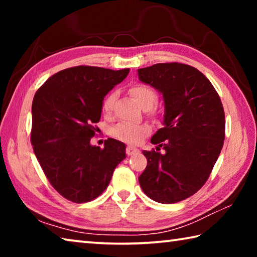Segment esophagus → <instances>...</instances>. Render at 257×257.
Returning a JSON list of instances; mask_svg holds the SVG:
<instances>
[{"label":"esophagus","mask_w":257,"mask_h":257,"mask_svg":"<svg viewBox=\"0 0 257 257\" xmlns=\"http://www.w3.org/2000/svg\"><path fill=\"white\" fill-rule=\"evenodd\" d=\"M138 152H139V150L134 146H128L127 149H125V153H127L128 155H134V154L138 153Z\"/></svg>","instance_id":"obj_1"}]
</instances>
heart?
<instances>
[{
	"mask_svg": "<svg viewBox=\"0 0 257 257\" xmlns=\"http://www.w3.org/2000/svg\"><path fill=\"white\" fill-rule=\"evenodd\" d=\"M129 93L134 97L139 106L144 110H151L158 101V95L155 90L146 85H135L129 89ZM116 94L112 92L103 99L102 108L105 113H110L114 105ZM150 134V128L145 124H134L128 122H120L111 129V135L120 142L128 144H138Z\"/></svg>",
	"mask_w": 257,
	"mask_h": 257,
	"instance_id": "1",
	"label": "heart"
}]
</instances>
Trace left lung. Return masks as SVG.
Here are the masks:
<instances>
[{
	"instance_id": "obj_1",
	"label": "left lung",
	"mask_w": 257,
	"mask_h": 257,
	"mask_svg": "<svg viewBox=\"0 0 257 257\" xmlns=\"http://www.w3.org/2000/svg\"><path fill=\"white\" fill-rule=\"evenodd\" d=\"M138 77L163 96V128L151 143L165 151H143L147 167L139 185L158 203L184 201L205 184L222 150V103L210 80L188 64L156 63L138 69Z\"/></svg>"
}]
</instances>
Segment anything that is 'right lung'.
<instances>
[{
  "mask_svg": "<svg viewBox=\"0 0 257 257\" xmlns=\"http://www.w3.org/2000/svg\"><path fill=\"white\" fill-rule=\"evenodd\" d=\"M129 69L78 66L50 77L34 96L32 145L53 188L73 203L98 197L125 159V145L108 138L104 149L90 144L102 103Z\"/></svg>",
  "mask_w": 257,
  "mask_h": 257,
  "instance_id": "obj_1",
  "label": "right lung"
}]
</instances>
